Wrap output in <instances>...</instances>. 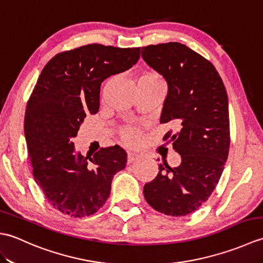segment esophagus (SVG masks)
I'll return each instance as SVG.
<instances>
[{"label":"esophagus","mask_w":263,"mask_h":263,"mask_svg":"<svg viewBox=\"0 0 263 263\" xmlns=\"http://www.w3.org/2000/svg\"><path fill=\"white\" fill-rule=\"evenodd\" d=\"M139 158V155L136 153H132V152H128L127 153V163L131 164L133 161H136Z\"/></svg>","instance_id":"esophagus-1"}]
</instances>
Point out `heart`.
<instances>
[{
    "instance_id": "heart-1",
    "label": "heart",
    "mask_w": 263,
    "mask_h": 263,
    "mask_svg": "<svg viewBox=\"0 0 263 263\" xmlns=\"http://www.w3.org/2000/svg\"><path fill=\"white\" fill-rule=\"evenodd\" d=\"M140 79H152V80H161V78L156 73H147L142 76ZM120 136L123 141L127 144H137L140 140V131L135 126H125L121 128Z\"/></svg>"
}]
</instances>
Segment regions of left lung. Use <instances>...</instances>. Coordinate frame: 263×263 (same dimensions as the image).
Here are the masks:
<instances>
[{
    "instance_id": "obj_1",
    "label": "left lung",
    "mask_w": 263,
    "mask_h": 263,
    "mask_svg": "<svg viewBox=\"0 0 263 263\" xmlns=\"http://www.w3.org/2000/svg\"><path fill=\"white\" fill-rule=\"evenodd\" d=\"M141 57L168 86L160 123H176L177 132L164 140L182 158L173 168L160 164L143 194L161 214L186 216L208 200L224 171L231 143L227 92L212 63L181 43L142 47Z\"/></svg>"
}]
</instances>
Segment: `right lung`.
Masks as SVG:
<instances>
[{"instance_id":"obj_1","label":"right lung","mask_w":263,"mask_h":263,"mask_svg":"<svg viewBox=\"0 0 263 263\" xmlns=\"http://www.w3.org/2000/svg\"><path fill=\"white\" fill-rule=\"evenodd\" d=\"M140 47L89 44L55 55L44 66L28 100L25 137L32 175L54 209L73 218L93 215L109 197L111 180L126 164L120 146L92 158L76 154V138L88 113L99 109L102 82L132 68Z\"/></svg>"}]
</instances>
